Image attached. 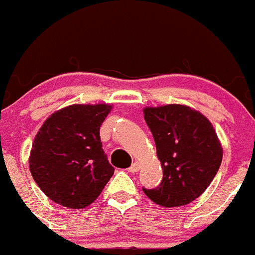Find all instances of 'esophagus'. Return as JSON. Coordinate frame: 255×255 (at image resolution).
Segmentation results:
<instances>
[{"label":"esophagus","instance_id":"esophagus-1","mask_svg":"<svg viewBox=\"0 0 255 255\" xmlns=\"http://www.w3.org/2000/svg\"><path fill=\"white\" fill-rule=\"evenodd\" d=\"M140 170V163L138 162H133L131 165V167H129V171H131V173H136V171H138Z\"/></svg>","mask_w":255,"mask_h":255}]
</instances>
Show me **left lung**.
<instances>
[{
    "label": "left lung",
    "mask_w": 255,
    "mask_h": 255,
    "mask_svg": "<svg viewBox=\"0 0 255 255\" xmlns=\"http://www.w3.org/2000/svg\"><path fill=\"white\" fill-rule=\"evenodd\" d=\"M144 119L163 177L158 187L142 191L158 206H186L206 191L221 165L223 148L215 128L203 114L183 105L145 107Z\"/></svg>",
    "instance_id": "left-lung-1"
}]
</instances>
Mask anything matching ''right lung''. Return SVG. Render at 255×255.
Masks as SVG:
<instances>
[{"mask_svg":"<svg viewBox=\"0 0 255 255\" xmlns=\"http://www.w3.org/2000/svg\"><path fill=\"white\" fill-rule=\"evenodd\" d=\"M111 106L72 105L53 113L32 142L31 175L60 206L81 210L102 192L114 167L102 149L99 128Z\"/></svg>","mask_w":255,"mask_h":255,"instance_id":"1","label":"right lung"}]
</instances>
